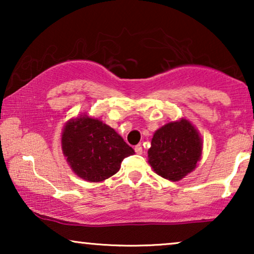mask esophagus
I'll return each mask as SVG.
<instances>
[{
	"label": "esophagus",
	"mask_w": 254,
	"mask_h": 254,
	"mask_svg": "<svg viewBox=\"0 0 254 254\" xmlns=\"http://www.w3.org/2000/svg\"><path fill=\"white\" fill-rule=\"evenodd\" d=\"M135 152H136V154L137 155H141L142 154V151H143V150H142V145L141 144H137V145H135Z\"/></svg>",
	"instance_id": "esophagus-1"
}]
</instances>
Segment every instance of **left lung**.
Segmentation results:
<instances>
[{"instance_id":"1","label":"left lung","mask_w":254,"mask_h":254,"mask_svg":"<svg viewBox=\"0 0 254 254\" xmlns=\"http://www.w3.org/2000/svg\"><path fill=\"white\" fill-rule=\"evenodd\" d=\"M201 156L200 133L190 121L182 118L155 131L148 150V163L158 176L179 182L195 170Z\"/></svg>"}]
</instances>
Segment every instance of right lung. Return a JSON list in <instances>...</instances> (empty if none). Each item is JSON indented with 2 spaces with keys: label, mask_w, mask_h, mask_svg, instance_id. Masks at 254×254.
I'll return each instance as SVG.
<instances>
[{
  "label": "right lung",
  "mask_w": 254,
  "mask_h": 254,
  "mask_svg": "<svg viewBox=\"0 0 254 254\" xmlns=\"http://www.w3.org/2000/svg\"><path fill=\"white\" fill-rule=\"evenodd\" d=\"M61 148L75 175L90 183L116 175L123 159L135 154L113 128L88 114L65 123Z\"/></svg>",
  "instance_id": "add662e5"
}]
</instances>
